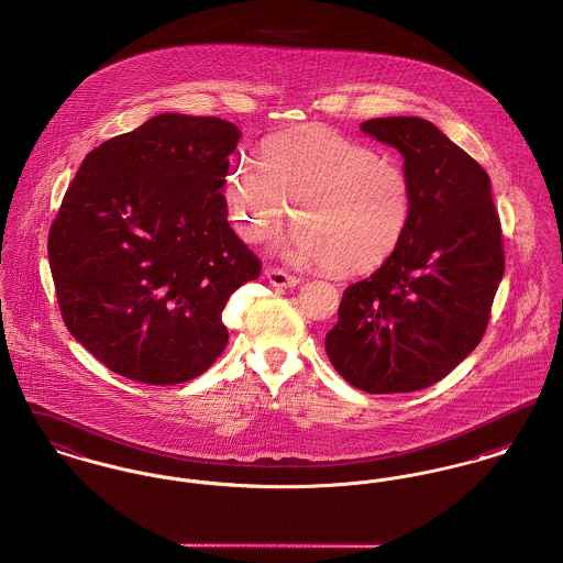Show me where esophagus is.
Masks as SVG:
<instances>
[{
  "label": "esophagus",
  "mask_w": 563,
  "mask_h": 563,
  "mask_svg": "<svg viewBox=\"0 0 563 563\" xmlns=\"http://www.w3.org/2000/svg\"><path fill=\"white\" fill-rule=\"evenodd\" d=\"M265 278L274 285V287H296L299 283L298 276H294V274H289V272H285V269H280V267H267L265 269Z\"/></svg>",
  "instance_id": "34e87169"
}]
</instances>
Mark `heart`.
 Masks as SVG:
<instances>
[{
  "label": "heart",
  "mask_w": 563,
  "mask_h": 563,
  "mask_svg": "<svg viewBox=\"0 0 563 563\" xmlns=\"http://www.w3.org/2000/svg\"><path fill=\"white\" fill-rule=\"evenodd\" d=\"M225 199L235 230L249 242L276 232L296 201L298 223L278 244L283 255L328 264L344 276L387 264L412 214L406 169L325 125L265 140L260 164L238 159L225 178Z\"/></svg>",
  "instance_id": "obj_1"
}]
</instances>
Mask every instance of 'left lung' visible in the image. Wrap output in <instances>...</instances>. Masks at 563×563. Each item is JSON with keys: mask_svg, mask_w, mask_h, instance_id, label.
<instances>
[{"mask_svg": "<svg viewBox=\"0 0 563 563\" xmlns=\"http://www.w3.org/2000/svg\"><path fill=\"white\" fill-rule=\"evenodd\" d=\"M362 132L404 155L412 214L394 257L344 289L325 351L365 394H408L483 340L504 276L501 225L487 172L433 123L385 117Z\"/></svg>", "mask_w": 563, "mask_h": 563, "instance_id": "1", "label": "left lung"}]
</instances>
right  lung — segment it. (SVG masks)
Returning a JSON list of instances; mask_svg holds the SVG:
<instances>
[{
	"instance_id": "obj_1",
	"label": "right lung",
	"mask_w": 563,
	"mask_h": 563,
	"mask_svg": "<svg viewBox=\"0 0 563 563\" xmlns=\"http://www.w3.org/2000/svg\"><path fill=\"white\" fill-rule=\"evenodd\" d=\"M238 140L230 121L167 112L106 140L69 183L48 262L67 330L108 369L178 385L223 353V308L262 272L228 223Z\"/></svg>"
}]
</instances>
